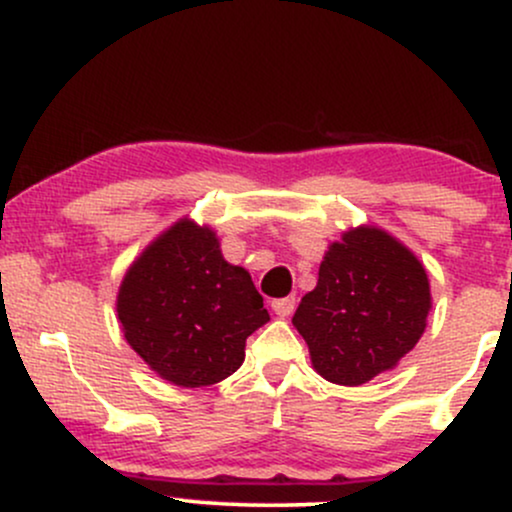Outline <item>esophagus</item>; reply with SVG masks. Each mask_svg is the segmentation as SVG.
<instances>
[{"label": "esophagus", "mask_w": 512, "mask_h": 512, "mask_svg": "<svg viewBox=\"0 0 512 512\" xmlns=\"http://www.w3.org/2000/svg\"><path fill=\"white\" fill-rule=\"evenodd\" d=\"M272 310L279 317H289L296 310V298H276V301H272Z\"/></svg>", "instance_id": "esophagus-1"}]
</instances>
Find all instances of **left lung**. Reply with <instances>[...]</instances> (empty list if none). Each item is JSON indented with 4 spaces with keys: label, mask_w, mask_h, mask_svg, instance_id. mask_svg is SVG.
I'll list each match as a JSON object with an SVG mask.
<instances>
[{
    "label": "left lung",
    "mask_w": 512,
    "mask_h": 512,
    "mask_svg": "<svg viewBox=\"0 0 512 512\" xmlns=\"http://www.w3.org/2000/svg\"><path fill=\"white\" fill-rule=\"evenodd\" d=\"M431 308L424 262L385 228L361 223L327 245L293 327L315 373L356 387L397 368L419 344Z\"/></svg>",
    "instance_id": "1"
}]
</instances>
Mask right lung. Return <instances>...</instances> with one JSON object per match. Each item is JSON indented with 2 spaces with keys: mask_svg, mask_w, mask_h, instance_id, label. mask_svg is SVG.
I'll return each instance as SVG.
<instances>
[{
  "mask_svg": "<svg viewBox=\"0 0 512 512\" xmlns=\"http://www.w3.org/2000/svg\"><path fill=\"white\" fill-rule=\"evenodd\" d=\"M127 344L178 387L226 380L269 320L248 269L226 262L209 223L182 216L134 257L117 289Z\"/></svg>",
  "mask_w": 512,
  "mask_h": 512,
  "instance_id": "1",
  "label": "right lung"
}]
</instances>
